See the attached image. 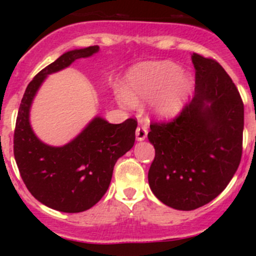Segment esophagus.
<instances>
[{"label": "esophagus", "mask_w": 256, "mask_h": 256, "mask_svg": "<svg viewBox=\"0 0 256 256\" xmlns=\"http://www.w3.org/2000/svg\"><path fill=\"white\" fill-rule=\"evenodd\" d=\"M146 134H148V130L143 125H140L136 128V138L137 140H144L146 138Z\"/></svg>", "instance_id": "34e87169"}]
</instances>
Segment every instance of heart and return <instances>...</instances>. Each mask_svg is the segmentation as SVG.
Returning a JSON list of instances; mask_svg holds the SVG:
<instances>
[{"label": "heart", "mask_w": 256, "mask_h": 256, "mask_svg": "<svg viewBox=\"0 0 256 256\" xmlns=\"http://www.w3.org/2000/svg\"><path fill=\"white\" fill-rule=\"evenodd\" d=\"M194 88L188 73L171 61H154L140 64L128 76L126 90H118L116 98L125 108L136 102L152 101L150 112L158 119H172L180 113Z\"/></svg>", "instance_id": "obj_1"}]
</instances>
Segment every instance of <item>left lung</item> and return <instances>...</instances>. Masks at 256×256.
<instances>
[{"mask_svg":"<svg viewBox=\"0 0 256 256\" xmlns=\"http://www.w3.org/2000/svg\"><path fill=\"white\" fill-rule=\"evenodd\" d=\"M195 95L171 122H152V194L179 210L207 204L228 186L242 156L244 107L230 76L213 58L194 52Z\"/></svg>","mask_w":256,"mask_h":256,"instance_id":"obj_1","label":"left lung"}]
</instances>
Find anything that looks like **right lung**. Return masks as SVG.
Listing matches in <instances>:
<instances>
[{"instance_id": "1", "label": "right lung", "mask_w": 256, "mask_h": 256, "mask_svg": "<svg viewBox=\"0 0 256 256\" xmlns=\"http://www.w3.org/2000/svg\"><path fill=\"white\" fill-rule=\"evenodd\" d=\"M98 50V46L74 49L48 64L28 85L18 112L14 158L20 176L34 198L58 212H84L98 204L110 186L116 160L134 144L137 122L131 118L110 124L95 116L61 146L43 143L31 128L32 101L46 78Z\"/></svg>"}]
</instances>
